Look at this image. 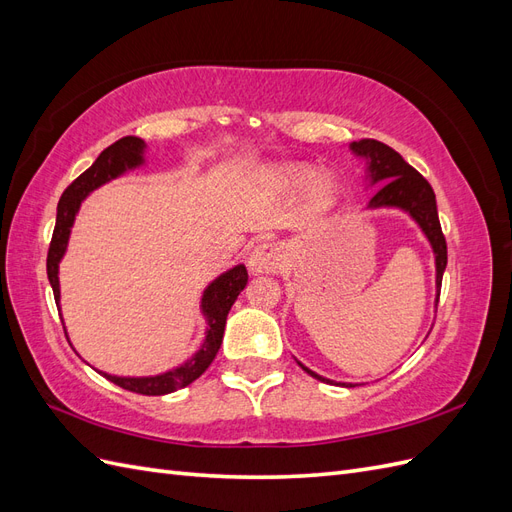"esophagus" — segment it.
I'll use <instances>...</instances> for the list:
<instances>
[{"mask_svg": "<svg viewBox=\"0 0 512 512\" xmlns=\"http://www.w3.org/2000/svg\"><path fill=\"white\" fill-rule=\"evenodd\" d=\"M284 262V247L275 241H265L254 247L250 260H247V267H250L252 273H277L282 271Z\"/></svg>", "mask_w": 512, "mask_h": 512, "instance_id": "34e87169", "label": "esophagus"}]
</instances>
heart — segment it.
<instances>
[{"label": "heart", "instance_id": "obj_1", "mask_svg": "<svg viewBox=\"0 0 512 512\" xmlns=\"http://www.w3.org/2000/svg\"><path fill=\"white\" fill-rule=\"evenodd\" d=\"M307 179V168L301 166H286L275 173V181L282 185V188H299V185ZM337 200V183L331 177H318L312 188H309L307 205L316 213L329 211Z\"/></svg>", "mask_w": 512, "mask_h": 512}]
</instances>
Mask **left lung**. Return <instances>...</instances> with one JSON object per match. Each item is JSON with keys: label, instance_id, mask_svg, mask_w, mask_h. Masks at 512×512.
<instances>
[{"label": "left lung", "instance_id": "1", "mask_svg": "<svg viewBox=\"0 0 512 512\" xmlns=\"http://www.w3.org/2000/svg\"><path fill=\"white\" fill-rule=\"evenodd\" d=\"M352 149L359 153V156L369 158V173L371 181L382 183V188L371 198V207H401L406 209L412 218L418 222L427 235L433 252H436V286H438V299H440V288H442V275L446 269V239L440 226L438 218V207H436V194H433L429 181L412 168L404 158L399 156L395 149L384 145L374 138H365L361 143H352ZM436 299V307H438ZM301 365V363H299ZM309 376L320 380V382H331L314 374L312 369L301 365Z\"/></svg>", "mask_w": 512, "mask_h": 512}]
</instances>
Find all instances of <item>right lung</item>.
I'll use <instances>...</instances> for the list:
<instances>
[{"label":"right lung","instance_id":"add662e5","mask_svg":"<svg viewBox=\"0 0 512 512\" xmlns=\"http://www.w3.org/2000/svg\"><path fill=\"white\" fill-rule=\"evenodd\" d=\"M143 149L145 143L136 136H123L117 143L111 147H106L98 160L91 164L83 175L76 177L66 192L61 194L59 205H57V220H55V230H53V239L49 245V256H46V275H49V282L53 286L55 294V303H59V280H57V267L59 260L66 252L68 237H70V228L74 222V215L81 207V200L91 192L96 190L98 185L106 183L108 179H115L121 175L126 168L138 166L143 162ZM247 284V269L243 265H237L235 269H230L228 273L220 275L207 290L203 297V312L209 320V331L203 348H200L188 363H183L181 367L166 371L162 376H153V378H117L111 374H100L115 382L117 386L138 395H166L173 393L177 389H183V386L192 384L198 376L205 374V369L211 365L215 359V354L220 350L222 337H224V327H226V316L230 312L232 303L237 301L241 290Z\"/></svg>","mask_w":512,"mask_h":512}]
</instances>
